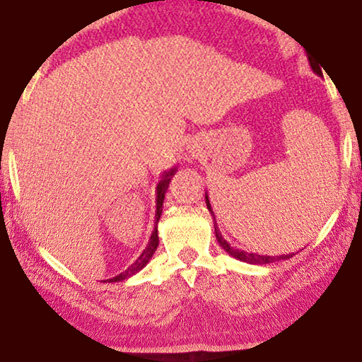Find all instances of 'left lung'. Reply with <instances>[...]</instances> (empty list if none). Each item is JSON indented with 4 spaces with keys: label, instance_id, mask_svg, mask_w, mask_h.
<instances>
[{
    "label": "left lung",
    "instance_id": "obj_1",
    "mask_svg": "<svg viewBox=\"0 0 362 362\" xmlns=\"http://www.w3.org/2000/svg\"><path fill=\"white\" fill-rule=\"evenodd\" d=\"M308 61H310V66H311V69H313V72H316L317 76H322V72H321V67L317 66V62H313L310 57H308ZM205 204H206V209H209V211L211 214V216H214V226H215V237H216V240H218V243H220V247L225 250L226 253L228 255H231V257L233 258H237V259H240V262H245V263H250V264H268V263H274V262H279V259H288V258H291L293 255L295 253H291V255H279V257H268V255H258V253H248V252H243V250H238V248H233V247H230V243L226 242V240L221 237V233H220V230H218V226H216V221H215V214H214V210H211V205H210V200H209V195L205 194Z\"/></svg>",
    "mask_w": 362,
    "mask_h": 362
}]
</instances>
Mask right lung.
Listing matches in <instances>:
<instances>
[{"instance_id": "1", "label": "right lung", "mask_w": 362, "mask_h": 362, "mask_svg": "<svg viewBox=\"0 0 362 362\" xmlns=\"http://www.w3.org/2000/svg\"><path fill=\"white\" fill-rule=\"evenodd\" d=\"M175 172H177V167L168 168L167 172L162 173L160 180H158V184H157V189H156V192H157V197H156V225H153V231H152L151 238H148V243H147L146 250H144V252L141 253V257H139V258L136 259V262H134V263L131 264V267L125 269V272L119 273L117 276H114V278H109V279H107L109 283L124 281V279L134 276V274L141 272V269H142L144 267H146V264H147L148 262H151V258L153 257V253H156V250H157V247H158L157 223H158V220H160V215H162L163 199H165L168 184H170V178H172V175H173V173H175ZM104 283H105V281H104Z\"/></svg>"}]
</instances>
